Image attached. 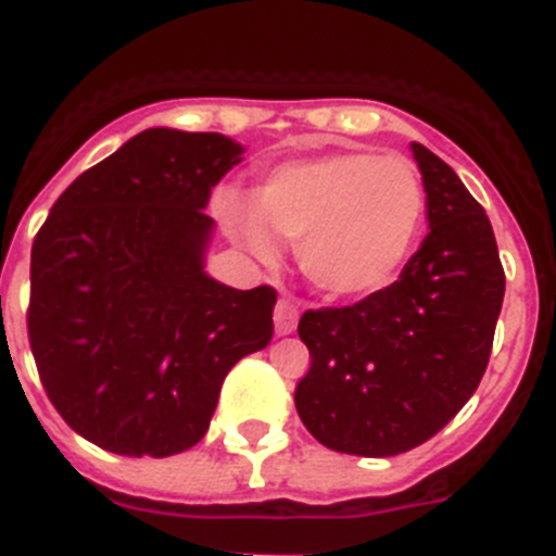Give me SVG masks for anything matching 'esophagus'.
I'll return each mask as SVG.
<instances>
[{
  "mask_svg": "<svg viewBox=\"0 0 556 556\" xmlns=\"http://www.w3.org/2000/svg\"><path fill=\"white\" fill-rule=\"evenodd\" d=\"M273 320H275V333H278V337H287V333H292L294 328H298V308H294L289 301H278L275 303Z\"/></svg>",
  "mask_w": 556,
  "mask_h": 556,
  "instance_id": "1",
  "label": "esophagus"
}]
</instances>
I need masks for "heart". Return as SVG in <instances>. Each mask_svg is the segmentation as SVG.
<instances>
[{"instance_id": "1", "label": "heart", "mask_w": 556, "mask_h": 556, "mask_svg": "<svg viewBox=\"0 0 556 556\" xmlns=\"http://www.w3.org/2000/svg\"><path fill=\"white\" fill-rule=\"evenodd\" d=\"M217 211L230 239L262 262L278 239L298 242V264L331 298H365L395 281L424 228L426 189L395 155L331 152L275 166L255 189V208L223 194Z\"/></svg>"}]
</instances>
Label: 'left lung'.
Instances as JSON below:
<instances>
[{"instance_id":"8db88e82","label":"left lung","mask_w":556,"mask_h":556,"mask_svg":"<svg viewBox=\"0 0 556 556\" xmlns=\"http://www.w3.org/2000/svg\"><path fill=\"white\" fill-rule=\"evenodd\" d=\"M429 233L387 289L301 317L312 367L294 406L339 454L417 448L468 404L488 370L504 303L493 225L443 159L412 141Z\"/></svg>"}]
</instances>
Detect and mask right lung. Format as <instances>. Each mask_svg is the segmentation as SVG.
<instances>
[{
	"label": "right lung",
	"instance_id": "right-lung-1",
	"mask_svg": "<svg viewBox=\"0 0 556 556\" xmlns=\"http://www.w3.org/2000/svg\"><path fill=\"white\" fill-rule=\"evenodd\" d=\"M223 132L150 127L83 172L38 230L27 331L49 401L88 443L172 456L205 437L230 367L273 339L275 289L205 273Z\"/></svg>",
	"mask_w": 556,
	"mask_h": 556
}]
</instances>
